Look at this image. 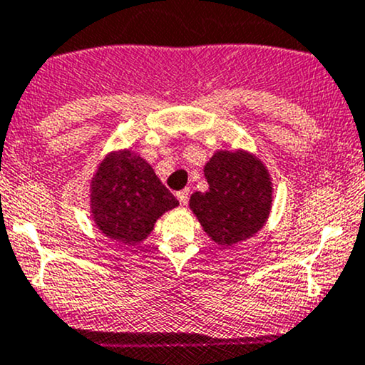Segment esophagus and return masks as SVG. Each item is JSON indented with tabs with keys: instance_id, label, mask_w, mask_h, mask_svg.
I'll list each match as a JSON object with an SVG mask.
<instances>
[{
	"instance_id": "obj_1",
	"label": "esophagus",
	"mask_w": 365,
	"mask_h": 365,
	"mask_svg": "<svg viewBox=\"0 0 365 365\" xmlns=\"http://www.w3.org/2000/svg\"><path fill=\"white\" fill-rule=\"evenodd\" d=\"M178 200H179V202H181V205H186L187 200H190V190L178 191Z\"/></svg>"
}]
</instances>
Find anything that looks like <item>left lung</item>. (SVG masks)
<instances>
[{"instance_id": "1", "label": "left lung", "mask_w": 365, "mask_h": 365, "mask_svg": "<svg viewBox=\"0 0 365 365\" xmlns=\"http://www.w3.org/2000/svg\"><path fill=\"white\" fill-rule=\"evenodd\" d=\"M203 172L209 190L191 195L190 207L205 233L221 247L257 233L272 207V182L259 160L245 151H219Z\"/></svg>"}]
</instances>
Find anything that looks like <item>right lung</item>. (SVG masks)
<instances>
[{"label":"right lung","mask_w":365,"mask_h":365,"mask_svg":"<svg viewBox=\"0 0 365 365\" xmlns=\"http://www.w3.org/2000/svg\"><path fill=\"white\" fill-rule=\"evenodd\" d=\"M90 202L99 230L123 245L144 240L156 219L179 205L150 163L132 151H120L101 163Z\"/></svg>","instance_id":"1"}]
</instances>
